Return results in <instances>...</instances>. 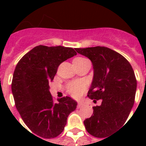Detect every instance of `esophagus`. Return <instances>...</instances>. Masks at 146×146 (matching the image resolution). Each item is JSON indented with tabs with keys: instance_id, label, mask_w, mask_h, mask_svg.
<instances>
[{
	"instance_id": "34e87169",
	"label": "esophagus",
	"mask_w": 146,
	"mask_h": 146,
	"mask_svg": "<svg viewBox=\"0 0 146 146\" xmlns=\"http://www.w3.org/2000/svg\"><path fill=\"white\" fill-rule=\"evenodd\" d=\"M83 106V103L82 102H78V103H77V107L80 108Z\"/></svg>"
}]
</instances>
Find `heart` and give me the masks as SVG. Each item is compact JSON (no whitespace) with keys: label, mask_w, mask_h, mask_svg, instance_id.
<instances>
[{"label":"heart","mask_w":146,"mask_h":146,"mask_svg":"<svg viewBox=\"0 0 146 146\" xmlns=\"http://www.w3.org/2000/svg\"><path fill=\"white\" fill-rule=\"evenodd\" d=\"M87 85L84 82L82 81H73L70 84H68L66 86L67 92L72 95L73 98H80L83 93L86 90Z\"/></svg>","instance_id":"obj_1"}]
</instances>
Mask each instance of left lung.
<instances>
[{
  "instance_id": "left-lung-1",
  "label": "left lung",
  "mask_w": 146,
  "mask_h": 146,
  "mask_svg": "<svg viewBox=\"0 0 146 146\" xmlns=\"http://www.w3.org/2000/svg\"><path fill=\"white\" fill-rule=\"evenodd\" d=\"M92 61L94 76L88 96L102 100L93 115L84 121L87 131L96 138H109L126 122L135 102L137 80L123 55L106 47L76 48Z\"/></svg>"
}]
</instances>
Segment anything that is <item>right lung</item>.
<instances>
[{
  "label": "right lung",
  "instance_id": "add662e5",
  "mask_svg": "<svg viewBox=\"0 0 146 146\" xmlns=\"http://www.w3.org/2000/svg\"><path fill=\"white\" fill-rule=\"evenodd\" d=\"M75 50L39 45L25 54L15 67L11 83L15 107L27 127L40 138L60 135L68 116L76 110L77 102L73 98L66 96L55 102L49 92V83L58 66L76 55Z\"/></svg>",
  "mask_w": 146,
  "mask_h": 146
}]
</instances>
